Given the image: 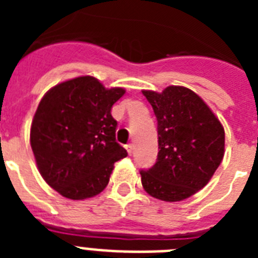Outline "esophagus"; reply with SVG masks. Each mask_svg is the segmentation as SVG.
<instances>
[{
  "label": "esophagus",
  "mask_w": 258,
  "mask_h": 258,
  "mask_svg": "<svg viewBox=\"0 0 258 258\" xmlns=\"http://www.w3.org/2000/svg\"><path fill=\"white\" fill-rule=\"evenodd\" d=\"M125 149H126V151H127V154L129 155H132L133 154V145H132V143H129V145H126L125 146Z\"/></svg>",
  "instance_id": "esophagus-1"
}]
</instances>
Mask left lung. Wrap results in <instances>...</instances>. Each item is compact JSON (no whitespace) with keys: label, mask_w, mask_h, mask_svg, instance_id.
<instances>
[{"label":"left lung","mask_w":258,"mask_h":258,"mask_svg":"<svg viewBox=\"0 0 258 258\" xmlns=\"http://www.w3.org/2000/svg\"><path fill=\"white\" fill-rule=\"evenodd\" d=\"M157 120L159 152L150 169L141 170L147 194L181 202L203 188L222 161L225 131L198 94L183 86L163 93L143 90Z\"/></svg>","instance_id":"obj_1"}]
</instances>
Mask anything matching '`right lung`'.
<instances>
[{"label": "right lung", "mask_w": 258, "mask_h": 258, "mask_svg": "<svg viewBox=\"0 0 258 258\" xmlns=\"http://www.w3.org/2000/svg\"><path fill=\"white\" fill-rule=\"evenodd\" d=\"M122 88L106 89L81 76L51 88L41 99L31 126V147L42 178L72 200L98 195L108 184L113 164L127 156L116 142L111 115Z\"/></svg>", "instance_id": "add662e5"}]
</instances>
